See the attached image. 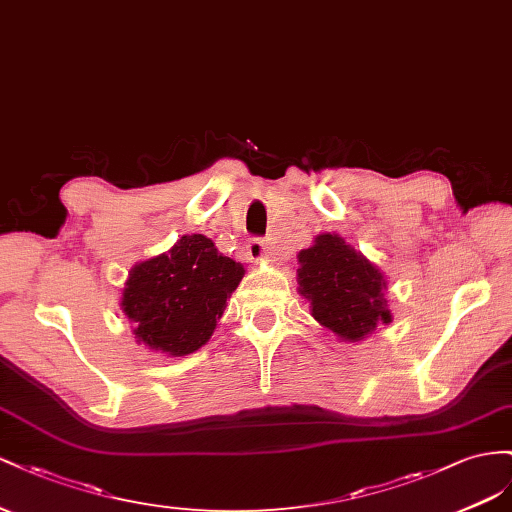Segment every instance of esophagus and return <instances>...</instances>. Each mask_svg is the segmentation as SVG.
<instances>
[{
    "mask_svg": "<svg viewBox=\"0 0 512 512\" xmlns=\"http://www.w3.org/2000/svg\"><path fill=\"white\" fill-rule=\"evenodd\" d=\"M246 253H248V257H251L253 261H259V259L268 257V244H266V240L253 238L251 242L246 244Z\"/></svg>",
    "mask_w": 512,
    "mask_h": 512,
    "instance_id": "obj_1",
    "label": "esophagus"
}]
</instances>
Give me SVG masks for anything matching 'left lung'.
I'll use <instances>...</instances> for the list:
<instances>
[{
  "instance_id": "left-lung-1",
  "label": "left lung",
  "mask_w": 512,
  "mask_h": 512,
  "mask_svg": "<svg viewBox=\"0 0 512 512\" xmlns=\"http://www.w3.org/2000/svg\"><path fill=\"white\" fill-rule=\"evenodd\" d=\"M298 259L300 294L311 300L313 317L321 326L345 341H360L377 324H388L382 272L343 238L332 233L317 236Z\"/></svg>"
}]
</instances>
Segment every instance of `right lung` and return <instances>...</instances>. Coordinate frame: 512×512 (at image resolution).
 <instances>
[{
    "label": "right lung",
    "instance_id": "add662e5",
    "mask_svg": "<svg viewBox=\"0 0 512 512\" xmlns=\"http://www.w3.org/2000/svg\"><path fill=\"white\" fill-rule=\"evenodd\" d=\"M244 268L223 257L210 238L182 236L171 251L135 266L122 306L135 337L169 356L206 345Z\"/></svg>",
    "mask_w": 512,
    "mask_h": 512
}]
</instances>
